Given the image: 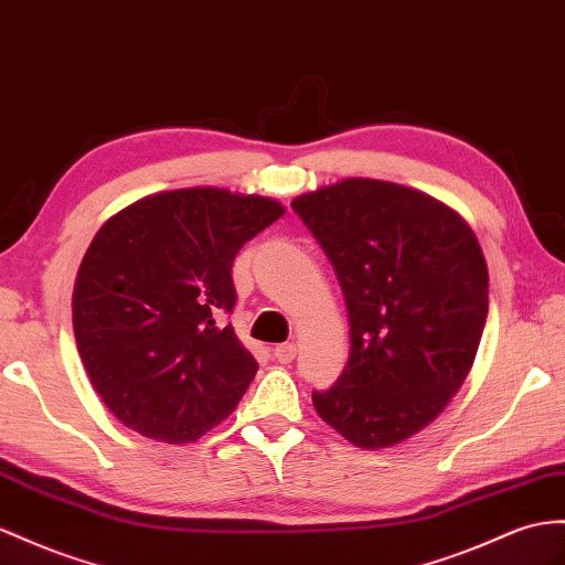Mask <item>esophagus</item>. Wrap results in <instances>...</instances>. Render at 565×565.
Here are the masks:
<instances>
[{"instance_id":"esophagus-1","label":"esophagus","mask_w":565,"mask_h":565,"mask_svg":"<svg viewBox=\"0 0 565 565\" xmlns=\"http://www.w3.org/2000/svg\"><path fill=\"white\" fill-rule=\"evenodd\" d=\"M271 355L279 360V363H291V360L296 358V343H279V345H274L271 349Z\"/></svg>"}]
</instances>
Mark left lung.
Segmentation results:
<instances>
[{"instance_id":"obj_1","label":"left lung","mask_w":565,"mask_h":565,"mask_svg":"<svg viewBox=\"0 0 565 565\" xmlns=\"http://www.w3.org/2000/svg\"><path fill=\"white\" fill-rule=\"evenodd\" d=\"M291 207L337 271L351 358L317 415L360 448L415 437L458 394L489 310V271L462 216L415 188L341 179Z\"/></svg>"}]
</instances>
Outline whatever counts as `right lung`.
I'll return each mask as SVG.
<instances>
[{
	"instance_id": "1",
	"label": "right lung",
	"mask_w": 565,
	"mask_h": 565,
	"mask_svg": "<svg viewBox=\"0 0 565 565\" xmlns=\"http://www.w3.org/2000/svg\"><path fill=\"white\" fill-rule=\"evenodd\" d=\"M286 212L263 195L195 185L111 214L74 284V334L90 384L121 425L191 444L238 406L257 363L226 315L234 257Z\"/></svg>"
}]
</instances>
